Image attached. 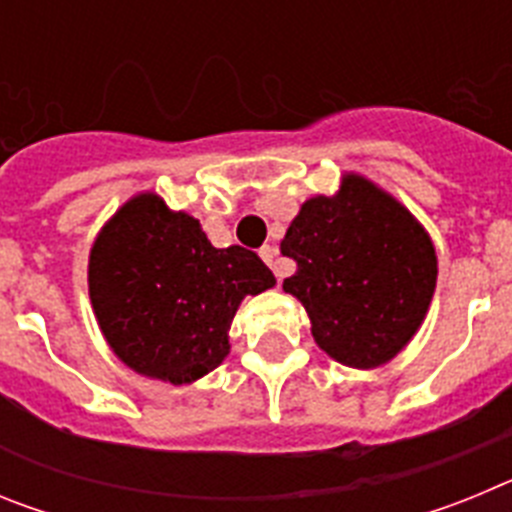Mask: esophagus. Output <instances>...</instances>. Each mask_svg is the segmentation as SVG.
Returning a JSON list of instances; mask_svg holds the SVG:
<instances>
[{"label": "esophagus", "instance_id": "34e87169", "mask_svg": "<svg viewBox=\"0 0 512 512\" xmlns=\"http://www.w3.org/2000/svg\"><path fill=\"white\" fill-rule=\"evenodd\" d=\"M259 253H261V259H264L266 264L271 266V271H274V274H277V277L282 279L284 277V269H282V264H279V259H277L279 248L277 246H264Z\"/></svg>", "mask_w": 512, "mask_h": 512}]
</instances>
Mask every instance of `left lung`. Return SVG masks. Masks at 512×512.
Wrapping results in <instances>:
<instances>
[{"label": "left lung", "mask_w": 512, "mask_h": 512, "mask_svg": "<svg viewBox=\"0 0 512 512\" xmlns=\"http://www.w3.org/2000/svg\"><path fill=\"white\" fill-rule=\"evenodd\" d=\"M297 271L284 279L310 315L312 338L330 359L374 369L418 333L438 261L431 235L408 207L359 174L333 197L300 207L282 241Z\"/></svg>", "instance_id": "1"}]
</instances>
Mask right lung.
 I'll use <instances>...</instances> for the list:
<instances>
[{
    "label": "right lung",
    "mask_w": 512,
    "mask_h": 512,
    "mask_svg": "<svg viewBox=\"0 0 512 512\" xmlns=\"http://www.w3.org/2000/svg\"><path fill=\"white\" fill-rule=\"evenodd\" d=\"M274 284L256 253L215 248L200 220L171 212L153 192L125 202L89 253V300L115 356L171 384L223 364L241 300Z\"/></svg>",
    "instance_id": "obj_1"
}]
</instances>
